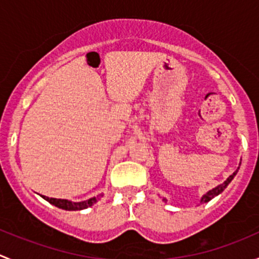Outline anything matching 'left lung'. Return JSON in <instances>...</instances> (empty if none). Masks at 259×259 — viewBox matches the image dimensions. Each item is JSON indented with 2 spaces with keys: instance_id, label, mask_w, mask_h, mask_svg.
Instances as JSON below:
<instances>
[{
  "instance_id": "left-lung-1",
  "label": "left lung",
  "mask_w": 259,
  "mask_h": 259,
  "mask_svg": "<svg viewBox=\"0 0 259 259\" xmlns=\"http://www.w3.org/2000/svg\"><path fill=\"white\" fill-rule=\"evenodd\" d=\"M238 169H239V168H238ZM238 169H237V170L234 171V173L232 174V176H229L228 178H227V180H224V182L222 183V184L217 185L215 188H213V189H210L209 192H207V193H205V194L203 195L202 198H200V203H208V202H209V200L213 199L214 197H217V195H219V194H221V193L223 192V190L226 189L227 187H228V184H229V183L232 182V179H233L234 177H236V174L238 173ZM163 200H164V202H166V199H165V198H163Z\"/></svg>"
}]
</instances>
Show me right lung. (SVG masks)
I'll return each mask as SVG.
<instances>
[{
	"label": "right lung",
	"mask_w": 259,
	"mask_h": 259,
	"mask_svg": "<svg viewBox=\"0 0 259 259\" xmlns=\"http://www.w3.org/2000/svg\"><path fill=\"white\" fill-rule=\"evenodd\" d=\"M41 197H42L45 200H48L49 203H51L52 205H55V207L57 208H61V209L82 210V209H86V208L91 207L93 204H95V203L103 197V194H99L96 195V197L90 198V199L83 200V202H71V200H67V199H56V198L45 197V195H41Z\"/></svg>",
	"instance_id": "add662e5"
}]
</instances>
